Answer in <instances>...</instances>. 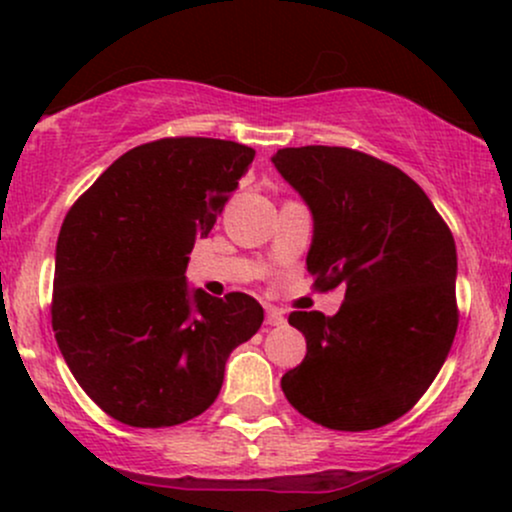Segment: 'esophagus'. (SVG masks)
Returning <instances> with one entry per match:
<instances>
[{
	"label": "esophagus",
	"mask_w": 512,
	"mask_h": 512,
	"mask_svg": "<svg viewBox=\"0 0 512 512\" xmlns=\"http://www.w3.org/2000/svg\"><path fill=\"white\" fill-rule=\"evenodd\" d=\"M267 322L269 327H279V325H284V313H281L279 308H272V305H269L267 308Z\"/></svg>",
	"instance_id": "esophagus-1"
}]
</instances>
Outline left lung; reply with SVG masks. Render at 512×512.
I'll list each match as a JSON object with an SVG mask.
<instances>
[{
	"instance_id": "1",
	"label": "left lung",
	"mask_w": 512,
	"mask_h": 512,
	"mask_svg": "<svg viewBox=\"0 0 512 512\" xmlns=\"http://www.w3.org/2000/svg\"><path fill=\"white\" fill-rule=\"evenodd\" d=\"M272 161L313 211V286L344 289L337 315H289L308 354L281 390L334 431L392 424L424 397L455 339V238L392 163L346 146L279 149Z\"/></svg>"
}]
</instances>
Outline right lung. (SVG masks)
I'll use <instances>...</instances> for the list:
<instances>
[{"label": "right lung", "mask_w": 512, "mask_h": 512, "mask_svg": "<svg viewBox=\"0 0 512 512\" xmlns=\"http://www.w3.org/2000/svg\"><path fill=\"white\" fill-rule=\"evenodd\" d=\"M252 158L226 139H156L117 158L64 216L52 330L76 383L120 424L178 426L207 411L231 351L260 330L248 293L214 298L185 279Z\"/></svg>", "instance_id": "right-lung-1"}]
</instances>
